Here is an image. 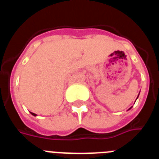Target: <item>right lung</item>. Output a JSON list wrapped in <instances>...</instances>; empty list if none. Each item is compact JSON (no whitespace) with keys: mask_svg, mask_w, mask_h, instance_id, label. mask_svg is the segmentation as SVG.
Returning <instances> with one entry per match:
<instances>
[{"mask_svg":"<svg viewBox=\"0 0 159 159\" xmlns=\"http://www.w3.org/2000/svg\"><path fill=\"white\" fill-rule=\"evenodd\" d=\"M30 113H31V114H32V115H33V116H37V115L35 114V113H33V112H30Z\"/></svg>","mask_w":159,"mask_h":159,"instance_id":"obj_1","label":"right lung"}]
</instances>
